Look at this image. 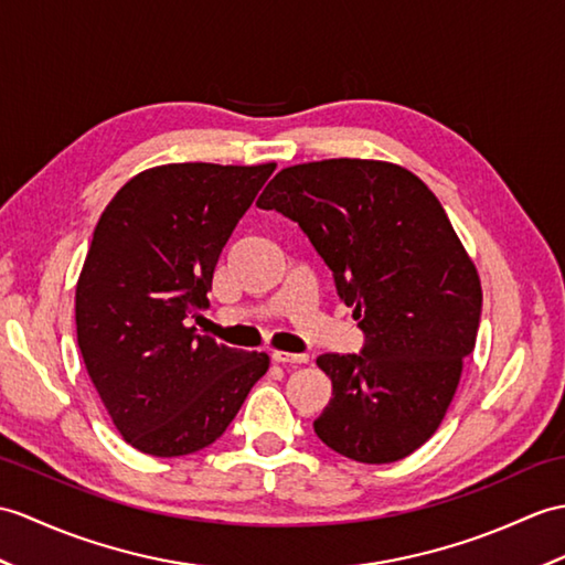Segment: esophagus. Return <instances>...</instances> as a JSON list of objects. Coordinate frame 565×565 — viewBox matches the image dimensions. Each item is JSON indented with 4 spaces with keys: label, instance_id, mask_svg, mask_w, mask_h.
<instances>
[{
    "label": "esophagus",
    "instance_id": "1",
    "mask_svg": "<svg viewBox=\"0 0 565 565\" xmlns=\"http://www.w3.org/2000/svg\"><path fill=\"white\" fill-rule=\"evenodd\" d=\"M271 361L274 363H306L308 356L306 353H288V351H271Z\"/></svg>",
    "mask_w": 565,
    "mask_h": 565
}]
</instances>
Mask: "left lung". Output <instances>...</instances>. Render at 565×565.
I'll return each instance as SVG.
<instances>
[{
    "label": "left lung",
    "instance_id": "obj_1",
    "mask_svg": "<svg viewBox=\"0 0 565 565\" xmlns=\"http://www.w3.org/2000/svg\"><path fill=\"white\" fill-rule=\"evenodd\" d=\"M296 221L363 330L361 353H322L332 397L315 433L365 465L438 430L475 351L481 281L452 223L409 170L365 159L284 168L257 200Z\"/></svg>",
    "mask_w": 565,
    "mask_h": 565
}]
</instances>
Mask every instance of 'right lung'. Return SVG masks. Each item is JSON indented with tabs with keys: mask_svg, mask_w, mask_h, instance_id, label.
Listing matches in <instances>:
<instances>
[{
	"mask_svg": "<svg viewBox=\"0 0 565 565\" xmlns=\"http://www.w3.org/2000/svg\"><path fill=\"white\" fill-rule=\"evenodd\" d=\"M277 163L143 170L100 214L76 284V339L120 436L153 457L212 445L267 353L196 334L214 267Z\"/></svg>",
	"mask_w": 565,
	"mask_h": 565,
	"instance_id": "obj_1",
	"label": "right lung"
}]
</instances>
